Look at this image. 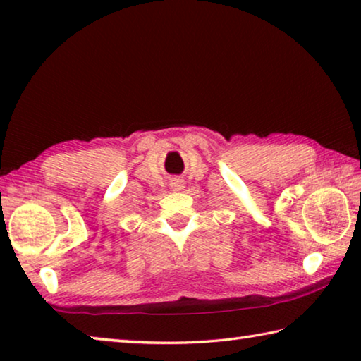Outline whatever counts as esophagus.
<instances>
[{
    "mask_svg": "<svg viewBox=\"0 0 361 361\" xmlns=\"http://www.w3.org/2000/svg\"><path fill=\"white\" fill-rule=\"evenodd\" d=\"M170 186H172V189H175V191H178V189L183 188V181L181 180H173L172 183H170Z\"/></svg>",
    "mask_w": 361,
    "mask_h": 361,
    "instance_id": "obj_1",
    "label": "esophagus"
}]
</instances>
